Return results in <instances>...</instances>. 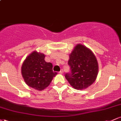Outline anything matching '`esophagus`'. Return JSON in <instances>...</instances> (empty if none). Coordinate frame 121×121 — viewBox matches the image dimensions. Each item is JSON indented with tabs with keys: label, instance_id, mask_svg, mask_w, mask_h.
<instances>
[{
	"label": "esophagus",
	"instance_id": "esophagus-1",
	"mask_svg": "<svg viewBox=\"0 0 121 121\" xmlns=\"http://www.w3.org/2000/svg\"><path fill=\"white\" fill-rule=\"evenodd\" d=\"M59 73H60V74H63V73H64V70H63V69H61V70L60 71Z\"/></svg>",
	"mask_w": 121,
	"mask_h": 121
}]
</instances>
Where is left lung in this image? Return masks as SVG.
<instances>
[{
    "instance_id": "left-lung-1",
    "label": "left lung",
    "mask_w": 121,
    "mask_h": 121,
    "mask_svg": "<svg viewBox=\"0 0 121 121\" xmlns=\"http://www.w3.org/2000/svg\"><path fill=\"white\" fill-rule=\"evenodd\" d=\"M68 65L70 72L65 78L72 87L77 90L84 89L96 80L98 65L95 56L90 49L77 44L69 55Z\"/></svg>"
}]
</instances>
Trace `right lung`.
Returning a JSON list of instances; mask_svg holds the SVG:
<instances>
[{
	"mask_svg": "<svg viewBox=\"0 0 121 121\" xmlns=\"http://www.w3.org/2000/svg\"><path fill=\"white\" fill-rule=\"evenodd\" d=\"M44 59V54L34 51L26 58L22 66V74L26 84L38 91L48 86L57 74L53 72L52 64L47 62Z\"/></svg>",
	"mask_w": 121,
	"mask_h": 121,
	"instance_id": "obj_1",
	"label": "right lung"
}]
</instances>
